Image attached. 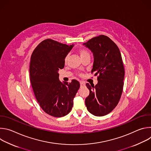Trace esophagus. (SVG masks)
Here are the masks:
<instances>
[{"label": "esophagus", "mask_w": 151, "mask_h": 151, "mask_svg": "<svg viewBox=\"0 0 151 151\" xmlns=\"http://www.w3.org/2000/svg\"><path fill=\"white\" fill-rule=\"evenodd\" d=\"M80 86H81V87H83V86H85V83L83 82H80Z\"/></svg>", "instance_id": "1"}]
</instances>
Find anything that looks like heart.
Here are the masks:
<instances>
[{
  "label": "heart",
  "mask_w": 151,
  "mask_h": 151,
  "mask_svg": "<svg viewBox=\"0 0 151 151\" xmlns=\"http://www.w3.org/2000/svg\"><path fill=\"white\" fill-rule=\"evenodd\" d=\"M79 54H80L81 57L82 58V57H84L85 55H89L90 54L88 53V51H87L85 50H81L79 51ZM68 55H67L66 57V58H65V62H66L68 61Z\"/></svg>",
  "instance_id": "heart-1"
}]
</instances>
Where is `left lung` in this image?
<instances>
[{"label": "left lung", "instance_id": "obj_1", "mask_svg": "<svg viewBox=\"0 0 151 151\" xmlns=\"http://www.w3.org/2000/svg\"><path fill=\"white\" fill-rule=\"evenodd\" d=\"M83 45L93 54L91 73L99 75L95 86L86 84L90 94L85 105L93 115L104 116L114 110L122 93L124 68L121 54L117 45L104 35L93 37Z\"/></svg>", "mask_w": 151, "mask_h": 151}]
</instances>
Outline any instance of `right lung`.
I'll list each match as a JSON object with an SVG mask.
<instances>
[{
    "label": "right lung",
    "instance_id": "obj_1",
    "mask_svg": "<svg viewBox=\"0 0 151 151\" xmlns=\"http://www.w3.org/2000/svg\"><path fill=\"white\" fill-rule=\"evenodd\" d=\"M74 44L68 45L53 40H43L33 51L30 64L32 88L41 108L48 115L62 117L68 114L79 82H61L58 71L64 67L65 58Z\"/></svg>",
    "mask_w": 151,
    "mask_h": 151
}]
</instances>
